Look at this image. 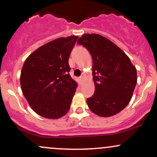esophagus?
Returning <instances> with one entry per match:
<instances>
[{
	"label": "esophagus",
	"instance_id": "1",
	"mask_svg": "<svg viewBox=\"0 0 157 157\" xmlns=\"http://www.w3.org/2000/svg\"><path fill=\"white\" fill-rule=\"evenodd\" d=\"M82 80H83V77H80V79H79V83H80V85L82 84Z\"/></svg>",
	"mask_w": 157,
	"mask_h": 157
}]
</instances>
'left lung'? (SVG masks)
Segmentation results:
<instances>
[{"instance_id":"left-lung-1","label":"left lung","mask_w":157,"mask_h":157,"mask_svg":"<svg viewBox=\"0 0 157 157\" xmlns=\"http://www.w3.org/2000/svg\"><path fill=\"white\" fill-rule=\"evenodd\" d=\"M77 43L92 57L95 91L87 99L89 109L100 117L117 114L128 105L136 86V68L121 48L97 34H85Z\"/></svg>"}]
</instances>
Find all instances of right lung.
Masks as SVG:
<instances>
[{
    "label": "right lung",
    "mask_w": 157,
    "mask_h": 157,
    "mask_svg": "<svg viewBox=\"0 0 157 157\" xmlns=\"http://www.w3.org/2000/svg\"><path fill=\"white\" fill-rule=\"evenodd\" d=\"M77 38L70 36L52 40L25 60L20 80L21 89L40 116L58 119L70 109L77 84L69 75L68 57Z\"/></svg>",
    "instance_id": "add662e5"
}]
</instances>
